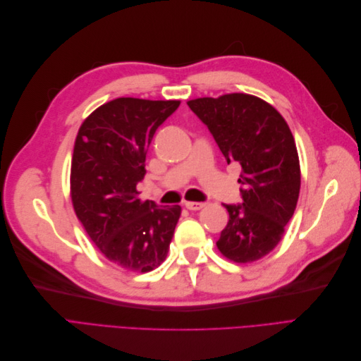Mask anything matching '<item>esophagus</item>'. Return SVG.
Returning a JSON list of instances; mask_svg holds the SVG:
<instances>
[{"instance_id":"34e87169","label":"esophagus","mask_w":361,"mask_h":361,"mask_svg":"<svg viewBox=\"0 0 361 361\" xmlns=\"http://www.w3.org/2000/svg\"><path fill=\"white\" fill-rule=\"evenodd\" d=\"M204 206V203H200V202H187L185 203V207L190 211H199L202 209V207Z\"/></svg>"}]
</instances>
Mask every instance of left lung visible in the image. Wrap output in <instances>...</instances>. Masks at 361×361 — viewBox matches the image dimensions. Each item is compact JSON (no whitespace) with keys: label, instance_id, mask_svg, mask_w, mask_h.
<instances>
[{"label":"left lung","instance_id":"8db88e82","mask_svg":"<svg viewBox=\"0 0 361 361\" xmlns=\"http://www.w3.org/2000/svg\"><path fill=\"white\" fill-rule=\"evenodd\" d=\"M188 106L227 164L243 167V203L224 204L228 223L216 247L238 264L264 257L280 243L298 202L300 161L290 129L274 106L251 94L199 97Z\"/></svg>","mask_w":361,"mask_h":361}]
</instances>
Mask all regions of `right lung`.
Returning a JSON list of instances; mask_svg holds the SVG:
<instances>
[{"label":"right lung","mask_w":361,"mask_h":361,"mask_svg":"<svg viewBox=\"0 0 361 361\" xmlns=\"http://www.w3.org/2000/svg\"><path fill=\"white\" fill-rule=\"evenodd\" d=\"M179 101L118 97L84 120L75 140L73 209L94 245L113 264L149 272L167 257L180 206L141 202L146 154L157 129Z\"/></svg>","instance_id":"right-lung-1"}]
</instances>
